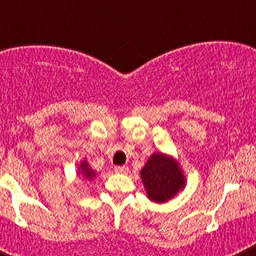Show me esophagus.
Returning a JSON list of instances; mask_svg holds the SVG:
<instances>
[{
    "label": "esophagus",
    "instance_id": "1",
    "mask_svg": "<svg viewBox=\"0 0 256 256\" xmlns=\"http://www.w3.org/2000/svg\"><path fill=\"white\" fill-rule=\"evenodd\" d=\"M130 172L128 166H116L115 168V173H119V174H126Z\"/></svg>",
    "mask_w": 256,
    "mask_h": 256
}]
</instances>
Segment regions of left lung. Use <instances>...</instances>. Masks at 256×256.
Masks as SVG:
<instances>
[{"instance_id":"1","label":"left lung","mask_w":256,"mask_h":256,"mask_svg":"<svg viewBox=\"0 0 256 256\" xmlns=\"http://www.w3.org/2000/svg\"><path fill=\"white\" fill-rule=\"evenodd\" d=\"M146 196L156 204L174 198L186 187V174L173 155L156 151L140 172Z\"/></svg>"}]
</instances>
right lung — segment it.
<instances>
[{
    "mask_svg": "<svg viewBox=\"0 0 256 256\" xmlns=\"http://www.w3.org/2000/svg\"><path fill=\"white\" fill-rule=\"evenodd\" d=\"M76 176L79 178H82L86 182H90V180H94L97 176V172L94 169H92V166L90 165V162H87V159H82L78 164V170H76Z\"/></svg>",
    "mask_w": 256,
    "mask_h": 256,
    "instance_id": "obj_1",
    "label": "right lung"
}]
</instances>
